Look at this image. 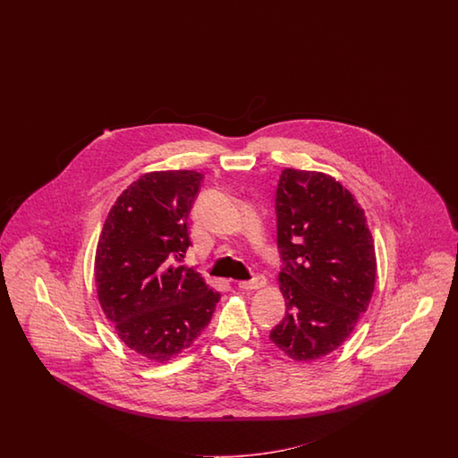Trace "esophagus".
<instances>
[{
  "instance_id": "obj_1",
  "label": "esophagus",
  "mask_w": 458,
  "mask_h": 458,
  "mask_svg": "<svg viewBox=\"0 0 458 458\" xmlns=\"http://www.w3.org/2000/svg\"><path fill=\"white\" fill-rule=\"evenodd\" d=\"M265 284H267V280H265L264 276H255V277L250 278V280L238 282V287L243 289V291H257V289H262Z\"/></svg>"
}]
</instances>
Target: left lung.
<instances>
[{
	"label": "left lung",
	"mask_w": 458,
	"mask_h": 458,
	"mask_svg": "<svg viewBox=\"0 0 458 458\" xmlns=\"http://www.w3.org/2000/svg\"><path fill=\"white\" fill-rule=\"evenodd\" d=\"M276 215L287 310L270 339L292 360H319L346 341L369 305L373 236L354 196L316 171H282Z\"/></svg>",
	"instance_id": "8db88e82"
}]
</instances>
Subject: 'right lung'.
I'll list each match as a JSON object with an SVG mask.
<instances>
[{
	"label": "right lung",
	"instance_id": "obj_1",
	"mask_svg": "<svg viewBox=\"0 0 458 458\" xmlns=\"http://www.w3.org/2000/svg\"><path fill=\"white\" fill-rule=\"evenodd\" d=\"M203 174L156 171L114 203L96 251L100 307L125 346L156 362L178 356L211 320L220 293L181 264Z\"/></svg>",
	"mask_w": 458,
	"mask_h": 458
}]
</instances>
